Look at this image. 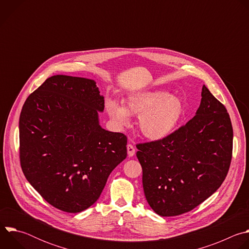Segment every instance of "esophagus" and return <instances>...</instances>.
I'll use <instances>...</instances> for the list:
<instances>
[{
	"label": "esophagus",
	"instance_id": "1",
	"mask_svg": "<svg viewBox=\"0 0 249 249\" xmlns=\"http://www.w3.org/2000/svg\"><path fill=\"white\" fill-rule=\"evenodd\" d=\"M135 147H134V145L133 144H131V143H129L128 145H127V153H128V156L129 157H133L134 155H135Z\"/></svg>",
	"mask_w": 249,
	"mask_h": 249
}]
</instances>
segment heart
Instances as JSON below:
<instances>
[{
    "instance_id": "1",
    "label": "heart",
    "mask_w": 249,
    "mask_h": 249,
    "mask_svg": "<svg viewBox=\"0 0 249 249\" xmlns=\"http://www.w3.org/2000/svg\"><path fill=\"white\" fill-rule=\"evenodd\" d=\"M106 108L119 127L131 123V115L139 116L138 126L146 138L160 141L170 136L184 115V104L178 96L164 90L137 92L127 98L125 107L114 100L106 102Z\"/></svg>"
}]
</instances>
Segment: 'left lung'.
I'll use <instances>...</instances> for the list:
<instances>
[{"label": "left lung", "mask_w": 249, "mask_h": 249, "mask_svg": "<svg viewBox=\"0 0 249 249\" xmlns=\"http://www.w3.org/2000/svg\"><path fill=\"white\" fill-rule=\"evenodd\" d=\"M195 116L163 140L139 144L143 188L162 217L191 211L224 182L232 153V126L225 106L203 86Z\"/></svg>", "instance_id": "8db88e82"}]
</instances>
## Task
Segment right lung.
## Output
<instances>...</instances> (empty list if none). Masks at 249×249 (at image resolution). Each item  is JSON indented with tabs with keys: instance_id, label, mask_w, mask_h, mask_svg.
<instances>
[{
	"instance_id": "right-lung-1",
	"label": "right lung",
	"mask_w": 249,
	"mask_h": 249,
	"mask_svg": "<svg viewBox=\"0 0 249 249\" xmlns=\"http://www.w3.org/2000/svg\"><path fill=\"white\" fill-rule=\"evenodd\" d=\"M104 96L95 81L57 75L25 100L19 157L27 181L49 204L79 213L99 198L127 157V138L99 124Z\"/></svg>"
}]
</instances>
